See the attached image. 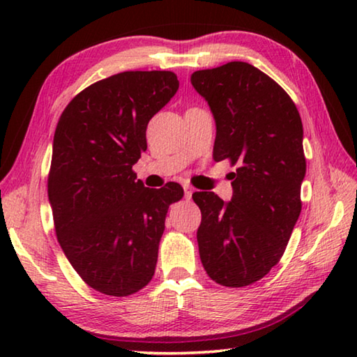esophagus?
Segmentation results:
<instances>
[{
  "label": "esophagus",
  "mask_w": 357,
  "mask_h": 357,
  "mask_svg": "<svg viewBox=\"0 0 357 357\" xmlns=\"http://www.w3.org/2000/svg\"><path fill=\"white\" fill-rule=\"evenodd\" d=\"M192 193H193L192 187L190 185H184V197H185V200H190Z\"/></svg>",
  "instance_id": "obj_1"
}]
</instances>
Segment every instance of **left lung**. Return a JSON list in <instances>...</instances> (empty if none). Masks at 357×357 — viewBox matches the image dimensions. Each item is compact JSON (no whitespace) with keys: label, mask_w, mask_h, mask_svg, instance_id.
<instances>
[{"label":"left lung","mask_w":357,"mask_h":357,"mask_svg":"<svg viewBox=\"0 0 357 357\" xmlns=\"http://www.w3.org/2000/svg\"><path fill=\"white\" fill-rule=\"evenodd\" d=\"M215 119V162L236 165L231 202L195 192L203 268L223 287L255 283L280 261L299 219L305 176L302 121L279 83L249 63L193 72Z\"/></svg>","instance_id":"8db88e82"}]
</instances>
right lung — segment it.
<instances>
[{
	"label": "right lung",
	"mask_w": 357,
	"mask_h": 357,
	"mask_svg": "<svg viewBox=\"0 0 357 357\" xmlns=\"http://www.w3.org/2000/svg\"><path fill=\"white\" fill-rule=\"evenodd\" d=\"M170 70H128L99 80L59 116L48 173L58 243L96 291L130 296L151 282L178 183L144 187L132 165L146 151L149 119L176 94Z\"/></svg>",
	"instance_id": "add662e5"
}]
</instances>
